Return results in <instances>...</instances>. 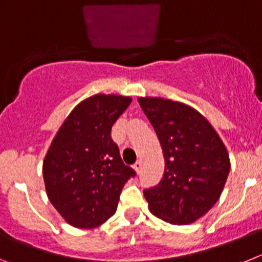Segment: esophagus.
Here are the masks:
<instances>
[{
	"label": "esophagus",
	"mask_w": 262,
	"mask_h": 262,
	"mask_svg": "<svg viewBox=\"0 0 262 262\" xmlns=\"http://www.w3.org/2000/svg\"><path fill=\"white\" fill-rule=\"evenodd\" d=\"M133 168L136 169V172H137V173H140L141 168H142V162H141V160H137L136 163H134Z\"/></svg>",
	"instance_id": "34e87169"
}]
</instances>
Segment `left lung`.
Returning a JSON list of instances; mask_svg holds the SVG:
<instances>
[{
  "mask_svg": "<svg viewBox=\"0 0 262 262\" xmlns=\"http://www.w3.org/2000/svg\"><path fill=\"white\" fill-rule=\"evenodd\" d=\"M164 157L163 179L143 190L148 209L172 225H189L218 201L230 172L226 146L199 111L163 98H138Z\"/></svg>",
  "mask_w": 262,
  "mask_h": 262,
  "instance_id": "left-lung-1",
  "label": "left lung"
}]
</instances>
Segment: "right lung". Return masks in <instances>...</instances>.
Returning <instances> with one entry per match:
<instances>
[{
	"label": "right lung",
	"mask_w": 262,
	"mask_h": 262,
	"mask_svg": "<svg viewBox=\"0 0 262 262\" xmlns=\"http://www.w3.org/2000/svg\"><path fill=\"white\" fill-rule=\"evenodd\" d=\"M132 98L98 94L70 112L43 162L47 195L77 228H95L116 213L120 193L136 176L125 166L111 129Z\"/></svg>",
	"instance_id": "1"
}]
</instances>
